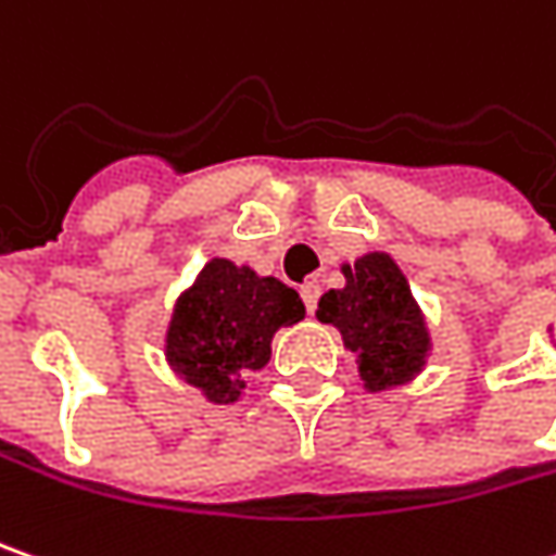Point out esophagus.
Returning a JSON list of instances; mask_svg holds the SVG:
<instances>
[{
  "label": "esophagus",
  "instance_id": "1",
  "mask_svg": "<svg viewBox=\"0 0 556 556\" xmlns=\"http://www.w3.org/2000/svg\"><path fill=\"white\" fill-rule=\"evenodd\" d=\"M319 281H306L303 288H300V296H303V306H306V313H316V306H319Z\"/></svg>",
  "mask_w": 556,
  "mask_h": 556
}]
</instances>
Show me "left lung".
<instances>
[{"label":"left lung","instance_id":"8db88e82","mask_svg":"<svg viewBox=\"0 0 556 556\" xmlns=\"http://www.w3.org/2000/svg\"><path fill=\"white\" fill-rule=\"evenodd\" d=\"M341 271L344 288L321 293L316 316L341 331L369 391L406 384L426 366L431 341L403 271L388 253H366Z\"/></svg>","mask_w":556,"mask_h":556}]
</instances>
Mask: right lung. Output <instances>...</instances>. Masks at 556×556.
I'll return each instance as SVG.
<instances>
[{"label":"right lung","mask_w":556,"mask_h":556,"mask_svg":"<svg viewBox=\"0 0 556 556\" xmlns=\"http://www.w3.org/2000/svg\"><path fill=\"white\" fill-rule=\"evenodd\" d=\"M300 293L253 268L212 260L175 303L165 356L212 403H235L243 375L263 369L281 325L303 319Z\"/></svg>","instance_id":"obj_1"}]
</instances>
